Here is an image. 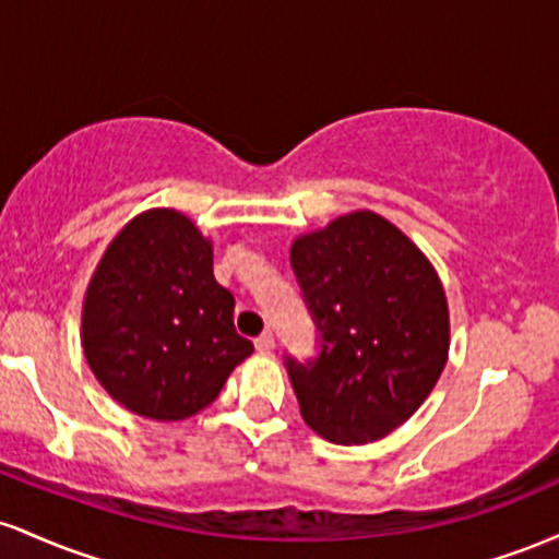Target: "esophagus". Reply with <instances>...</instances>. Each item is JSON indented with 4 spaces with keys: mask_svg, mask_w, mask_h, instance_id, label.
I'll return each mask as SVG.
<instances>
[{
    "mask_svg": "<svg viewBox=\"0 0 559 559\" xmlns=\"http://www.w3.org/2000/svg\"><path fill=\"white\" fill-rule=\"evenodd\" d=\"M254 346H258V352H262V355H267V352H273L275 349V338H273V333H262V336H258L254 338Z\"/></svg>",
    "mask_w": 559,
    "mask_h": 559,
    "instance_id": "1",
    "label": "esophagus"
}]
</instances>
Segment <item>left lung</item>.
Here are the masks:
<instances>
[{
  "instance_id": "1",
  "label": "left lung",
  "mask_w": 559,
  "mask_h": 559,
  "mask_svg": "<svg viewBox=\"0 0 559 559\" xmlns=\"http://www.w3.org/2000/svg\"><path fill=\"white\" fill-rule=\"evenodd\" d=\"M320 333L316 360L286 357L299 413L336 444L389 436L428 400L449 355V307L426 254L370 210L292 243Z\"/></svg>"
}]
</instances>
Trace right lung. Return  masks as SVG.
Masks as SVG:
<instances>
[{
	"instance_id": "add662e5",
	"label": "right lung",
	"mask_w": 559,
	"mask_h": 559,
	"mask_svg": "<svg viewBox=\"0 0 559 559\" xmlns=\"http://www.w3.org/2000/svg\"><path fill=\"white\" fill-rule=\"evenodd\" d=\"M234 305L213 275L210 239L178 210H146L115 236L88 281L83 355L131 413L191 418L254 352L234 329Z\"/></svg>"
}]
</instances>
